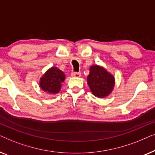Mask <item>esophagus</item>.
Masks as SVG:
<instances>
[{"label": "esophagus", "instance_id": "1", "mask_svg": "<svg viewBox=\"0 0 155 155\" xmlns=\"http://www.w3.org/2000/svg\"><path fill=\"white\" fill-rule=\"evenodd\" d=\"M71 75L73 76V77L80 78V75H81V74H80V73H77V72H74V73H72Z\"/></svg>", "mask_w": 155, "mask_h": 155}]
</instances>
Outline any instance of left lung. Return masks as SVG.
<instances>
[{
	"mask_svg": "<svg viewBox=\"0 0 155 155\" xmlns=\"http://www.w3.org/2000/svg\"><path fill=\"white\" fill-rule=\"evenodd\" d=\"M87 84L94 96L104 98L113 90L114 78L103 68L93 65L90 68Z\"/></svg>",
	"mask_w": 155,
	"mask_h": 155,
	"instance_id": "left-lung-1",
	"label": "left lung"
}]
</instances>
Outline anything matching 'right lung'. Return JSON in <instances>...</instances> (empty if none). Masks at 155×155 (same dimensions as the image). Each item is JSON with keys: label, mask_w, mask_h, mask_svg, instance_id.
Masks as SVG:
<instances>
[{"label": "right lung", "mask_w": 155, "mask_h": 155, "mask_svg": "<svg viewBox=\"0 0 155 155\" xmlns=\"http://www.w3.org/2000/svg\"><path fill=\"white\" fill-rule=\"evenodd\" d=\"M64 80V73L57 68L53 67L40 79V87L45 92L56 94L60 91L61 83Z\"/></svg>", "instance_id": "obj_1"}]
</instances>
